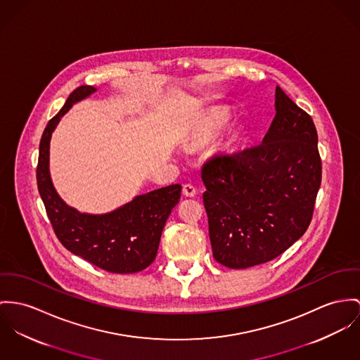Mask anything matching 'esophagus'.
Here are the masks:
<instances>
[{"label":"esophagus","mask_w":360,"mask_h":360,"mask_svg":"<svg viewBox=\"0 0 360 360\" xmlns=\"http://www.w3.org/2000/svg\"><path fill=\"white\" fill-rule=\"evenodd\" d=\"M182 193L186 197H194L195 195V189H194L193 185L191 184H186L182 186Z\"/></svg>","instance_id":"34e87169"}]
</instances>
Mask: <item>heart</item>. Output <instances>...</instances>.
Here are the masks:
<instances>
[{
    "mask_svg": "<svg viewBox=\"0 0 360 360\" xmlns=\"http://www.w3.org/2000/svg\"><path fill=\"white\" fill-rule=\"evenodd\" d=\"M229 111L221 107H211L202 112L192 124L188 145L198 146L215 139L229 120Z\"/></svg>",
    "mask_w": 360,
    "mask_h": 360,
    "instance_id": "heart-1",
    "label": "heart"
}]
</instances>
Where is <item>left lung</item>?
<instances>
[{
  "instance_id": "1",
  "label": "left lung",
  "mask_w": 360,
  "mask_h": 360,
  "mask_svg": "<svg viewBox=\"0 0 360 360\" xmlns=\"http://www.w3.org/2000/svg\"><path fill=\"white\" fill-rule=\"evenodd\" d=\"M276 111L260 145L215 156L201 169L212 253L229 269L276 259L312 219L322 181L315 124L279 86Z\"/></svg>"
}]
</instances>
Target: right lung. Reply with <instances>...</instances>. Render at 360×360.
<instances>
[{
  "mask_svg": "<svg viewBox=\"0 0 360 360\" xmlns=\"http://www.w3.org/2000/svg\"><path fill=\"white\" fill-rule=\"evenodd\" d=\"M96 90L93 86L75 89L45 127L37 167L38 192L64 248L108 273H139L150 266L156 257L167 218L179 202L181 185L141 194L108 214L90 215L68 207L60 198L49 174V143L57 123L75 103Z\"/></svg>",
  "mask_w": 360,
  "mask_h": 360,
  "instance_id": "right-lung-1",
  "label": "right lung"
}]
</instances>
